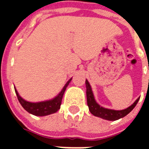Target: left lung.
I'll use <instances>...</instances> for the list:
<instances>
[{
  "mask_svg": "<svg viewBox=\"0 0 149 149\" xmlns=\"http://www.w3.org/2000/svg\"><path fill=\"white\" fill-rule=\"evenodd\" d=\"M86 97H87V105L89 106V109L92 114L95 116L100 117L103 119L109 121H115L118 120L119 118H123L128 115L132 110L135 108L136 104L138 103L139 98H138L135 100L132 106L128 107L125 109L123 110H113L109 109L103 108L102 106H100L97 102H95V98H94L93 93L92 91L91 86L89 85L88 80H86Z\"/></svg>",
  "mask_w": 149,
  "mask_h": 149,
  "instance_id": "8db88e82",
  "label": "left lung"
}]
</instances>
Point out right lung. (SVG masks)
<instances>
[{
  "mask_svg": "<svg viewBox=\"0 0 149 149\" xmlns=\"http://www.w3.org/2000/svg\"><path fill=\"white\" fill-rule=\"evenodd\" d=\"M71 79H72V78L65 84L62 90L60 91V93L58 94L55 98H54L53 100L43 101V102H27L26 100H24L23 98L20 97L15 88H14V89H15V93L17 94L18 100H19L20 105L23 106V108L24 109L27 111L29 113L34 115V116H48V115L55 113V112H56L58 110L60 109L61 102H62L63 95L64 92L66 90L67 86L69 85V83H70Z\"/></svg>",
  "mask_w": 149,
  "mask_h": 149,
  "instance_id": "add662e5",
  "label": "right lung"
}]
</instances>
